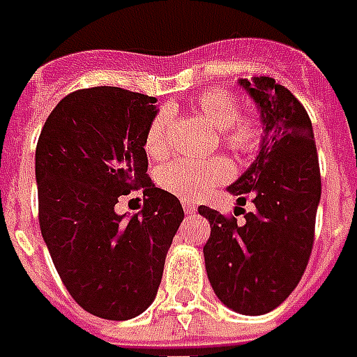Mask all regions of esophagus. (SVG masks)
<instances>
[{"label": "esophagus", "instance_id": "1", "mask_svg": "<svg viewBox=\"0 0 357 357\" xmlns=\"http://www.w3.org/2000/svg\"><path fill=\"white\" fill-rule=\"evenodd\" d=\"M182 207H184V213L186 214H195V211H197V207H195L192 201H182Z\"/></svg>", "mask_w": 357, "mask_h": 357}]
</instances>
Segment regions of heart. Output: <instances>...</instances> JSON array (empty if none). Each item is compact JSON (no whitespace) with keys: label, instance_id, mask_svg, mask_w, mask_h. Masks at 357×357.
Wrapping results in <instances>:
<instances>
[{"label":"heart","instance_id":"heart-1","mask_svg":"<svg viewBox=\"0 0 357 357\" xmlns=\"http://www.w3.org/2000/svg\"><path fill=\"white\" fill-rule=\"evenodd\" d=\"M195 109L211 128L220 131V143L239 156L252 154L258 149L261 139V128L254 116H241V105L237 96L222 88H213L201 93ZM173 122V109L162 107L152 116L144 133V150L150 156H163L167 150L169 128ZM231 176V165L213 158L205 162L173 160L158 169V184L171 194L181 197H199L213 188L214 184L227 181Z\"/></svg>","mask_w":357,"mask_h":357}]
</instances>
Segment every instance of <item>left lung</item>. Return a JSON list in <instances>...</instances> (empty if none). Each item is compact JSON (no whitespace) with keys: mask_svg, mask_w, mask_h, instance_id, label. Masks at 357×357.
I'll return each mask as SVG.
<instances>
[{"mask_svg":"<svg viewBox=\"0 0 357 357\" xmlns=\"http://www.w3.org/2000/svg\"><path fill=\"white\" fill-rule=\"evenodd\" d=\"M264 124L259 154L245 173L227 186L237 203H254L237 225L201 205L211 222L203 246L207 277L214 294L239 314H265L296 290L314 243L316 208L321 178L314 133L305 107L294 93L269 77L239 79Z\"/></svg>","mask_w":357,"mask_h":357,"instance_id":"left-lung-1","label":"left lung"}]
</instances>
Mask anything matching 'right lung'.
<instances>
[{
	"label": "right lung",
	"instance_id": "1",
	"mask_svg": "<svg viewBox=\"0 0 357 357\" xmlns=\"http://www.w3.org/2000/svg\"><path fill=\"white\" fill-rule=\"evenodd\" d=\"M156 98L96 86L61 99L36 149L39 226L61 282L105 320L149 309L184 218L181 201L146 175L144 133ZM144 188V211L114 213L120 195Z\"/></svg>",
	"mask_w": 357,
	"mask_h": 357
}]
</instances>
